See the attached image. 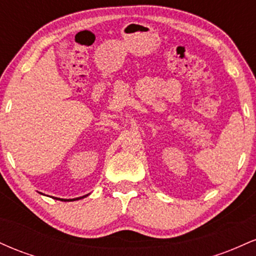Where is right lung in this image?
Returning a JSON list of instances; mask_svg holds the SVG:
<instances>
[{"label": "right lung", "instance_id": "obj_1", "mask_svg": "<svg viewBox=\"0 0 256 256\" xmlns=\"http://www.w3.org/2000/svg\"><path fill=\"white\" fill-rule=\"evenodd\" d=\"M88 195H89V194H88ZM88 195H84V196H82V198H68V200H66V198H56V200H61V201H76V200H80V198H86Z\"/></svg>", "mask_w": 256, "mask_h": 256}]
</instances>
